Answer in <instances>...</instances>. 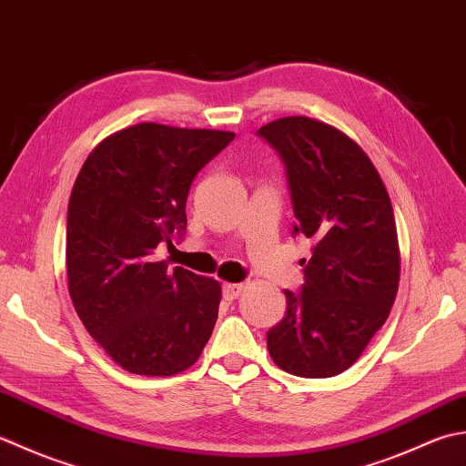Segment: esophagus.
I'll list each match as a JSON object with an SVG mask.
<instances>
[{
	"label": "esophagus",
	"instance_id": "34e87169",
	"mask_svg": "<svg viewBox=\"0 0 466 466\" xmlns=\"http://www.w3.org/2000/svg\"><path fill=\"white\" fill-rule=\"evenodd\" d=\"M241 291H243V283H223V298L225 299H229V301L237 299L241 296Z\"/></svg>",
	"mask_w": 466,
	"mask_h": 466
}]
</instances>
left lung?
Instances as JSON below:
<instances>
[{"instance_id": "obj_1", "label": "left lung", "mask_w": 466, "mask_h": 466, "mask_svg": "<svg viewBox=\"0 0 466 466\" xmlns=\"http://www.w3.org/2000/svg\"><path fill=\"white\" fill-rule=\"evenodd\" d=\"M286 163L293 233L313 241L299 293L268 331L281 370L301 378L341 374L384 326L400 281L390 197L368 155L336 127L286 116L259 128Z\"/></svg>"}]
</instances>
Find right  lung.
Listing matches in <instances>:
<instances>
[{"instance_id":"right-lung-1","label":"right lung","mask_w":466,"mask_h":466,"mask_svg":"<svg viewBox=\"0 0 466 466\" xmlns=\"http://www.w3.org/2000/svg\"><path fill=\"white\" fill-rule=\"evenodd\" d=\"M235 132L157 122L104 138L72 187L66 269L76 313L114 362L140 376L191 368L213 334L221 283L155 259L187 227L193 178Z\"/></svg>"}]
</instances>
